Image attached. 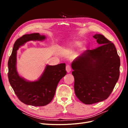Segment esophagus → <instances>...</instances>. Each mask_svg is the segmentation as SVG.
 I'll use <instances>...</instances> for the list:
<instances>
[{"label": "esophagus", "instance_id": "esophagus-1", "mask_svg": "<svg viewBox=\"0 0 128 128\" xmlns=\"http://www.w3.org/2000/svg\"><path fill=\"white\" fill-rule=\"evenodd\" d=\"M66 70L68 72H70L71 71V68L70 65H67L66 66Z\"/></svg>", "mask_w": 128, "mask_h": 128}]
</instances>
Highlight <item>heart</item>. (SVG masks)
I'll return each mask as SVG.
<instances>
[{
	"label": "heart",
	"mask_w": 128,
	"mask_h": 128,
	"mask_svg": "<svg viewBox=\"0 0 128 128\" xmlns=\"http://www.w3.org/2000/svg\"><path fill=\"white\" fill-rule=\"evenodd\" d=\"M82 44V42L79 40H73V41L70 42V45H69L70 47L67 50L69 51L72 50L73 48H78V47L80 46Z\"/></svg>",
	"instance_id": "heart-1"
}]
</instances>
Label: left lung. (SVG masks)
Returning <instances> with one entry per match:
<instances>
[{"label": "left lung", "instance_id": "8db88e82", "mask_svg": "<svg viewBox=\"0 0 128 128\" xmlns=\"http://www.w3.org/2000/svg\"><path fill=\"white\" fill-rule=\"evenodd\" d=\"M93 37L100 46L86 50L71 64L76 96L85 104L108 98L120 75V60L115 45L101 34Z\"/></svg>", "mask_w": 128, "mask_h": 128}]
</instances>
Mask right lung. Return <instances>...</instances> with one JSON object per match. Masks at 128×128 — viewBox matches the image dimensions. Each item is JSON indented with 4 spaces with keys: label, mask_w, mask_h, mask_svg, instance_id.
I'll return each mask as SVG.
<instances>
[{
    "label": "right lung",
    "mask_w": 128,
    "mask_h": 128,
    "mask_svg": "<svg viewBox=\"0 0 128 128\" xmlns=\"http://www.w3.org/2000/svg\"><path fill=\"white\" fill-rule=\"evenodd\" d=\"M46 37L39 33L26 34L18 39L8 60V79L11 86L21 101L28 105L42 106L51 102L54 96L57 86L66 74L65 63L56 65H46L37 80L30 82L20 76L16 70L17 50L27 42H42Z\"/></svg>",
    "instance_id": "obj_1"
}]
</instances>
